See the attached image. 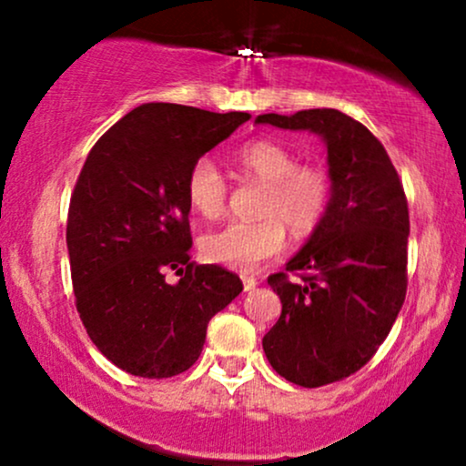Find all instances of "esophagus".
Returning a JSON list of instances; mask_svg holds the SVG:
<instances>
[{
    "label": "esophagus",
    "instance_id": "34e87169",
    "mask_svg": "<svg viewBox=\"0 0 466 466\" xmlns=\"http://www.w3.org/2000/svg\"><path fill=\"white\" fill-rule=\"evenodd\" d=\"M256 285H258V280L251 276H243V289L245 291H251V289H256Z\"/></svg>",
    "mask_w": 466,
    "mask_h": 466
}]
</instances>
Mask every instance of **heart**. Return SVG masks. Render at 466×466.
<instances>
[{"instance_id":"1","label":"heart","mask_w":466,"mask_h":466,"mask_svg":"<svg viewBox=\"0 0 466 466\" xmlns=\"http://www.w3.org/2000/svg\"><path fill=\"white\" fill-rule=\"evenodd\" d=\"M237 162L245 175L265 184L256 221H232L206 234L203 258L238 271H254L282 254L287 228L307 237L324 221L333 203V179L322 164H298L296 151L282 142L260 137L240 147ZM229 186L210 157L190 166L186 197L197 215L218 218L228 206Z\"/></svg>"}]
</instances>
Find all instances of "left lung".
Wrapping results in <instances>:
<instances>
[{"label":"left lung","mask_w":466,"mask_h":466,"mask_svg":"<svg viewBox=\"0 0 466 466\" xmlns=\"http://www.w3.org/2000/svg\"><path fill=\"white\" fill-rule=\"evenodd\" d=\"M256 122L313 131L329 148L333 203L285 271L267 278L282 313L263 337L280 377L302 388L329 386L372 360L403 307L408 197L383 144L341 111L263 114ZM289 273L301 280L289 281Z\"/></svg>","instance_id":"left-lung-1"}]
</instances>
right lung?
<instances>
[{
	"instance_id": "obj_1",
	"label": "right lung",
	"mask_w": 466,
	"mask_h": 466,
	"mask_svg": "<svg viewBox=\"0 0 466 466\" xmlns=\"http://www.w3.org/2000/svg\"><path fill=\"white\" fill-rule=\"evenodd\" d=\"M249 114L147 103L94 144L67 212L76 311L111 363L144 379L199 360L212 315L243 291L237 274L190 260V166ZM175 270L177 283L165 274Z\"/></svg>"
}]
</instances>
